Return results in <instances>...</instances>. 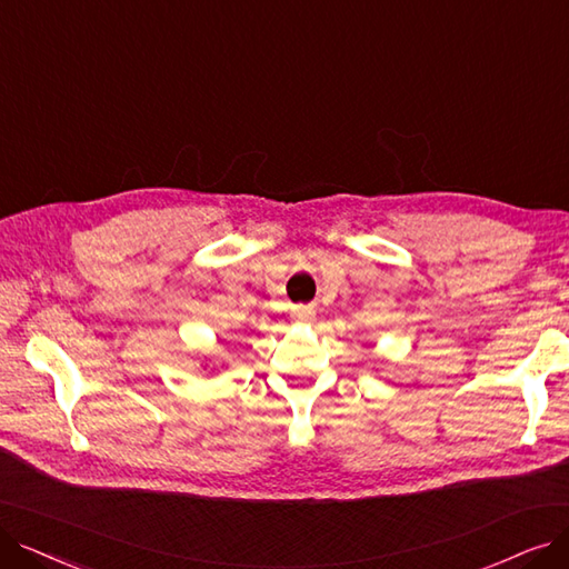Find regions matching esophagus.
Instances as JSON below:
<instances>
[{
	"instance_id": "34e87169",
	"label": "esophagus",
	"mask_w": 569,
	"mask_h": 569,
	"mask_svg": "<svg viewBox=\"0 0 569 569\" xmlns=\"http://www.w3.org/2000/svg\"><path fill=\"white\" fill-rule=\"evenodd\" d=\"M293 317H297L299 322L310 325L315 320V308L312 306H297V308H293Z\"/></svg>"
}]
</instances>
